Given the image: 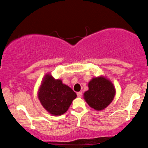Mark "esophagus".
Here are the masks:
<instances>
[{
  "instance_id": "esophagus-1",
  "label": "esophagus",
  "mask_w": 148,
  "mask_h": 148,
  "mask_svg": "<svg viewBox=\"0 0 148 148\" xmlns=\"http://www.w3.org/2000/svg\"><path fill=\"white\" fill-rule=\"evenodd\" d=\"M77 97H81L82 96V92L81 91L77 92Z\"/></svg>"
}]
</instances>
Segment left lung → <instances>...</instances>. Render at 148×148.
Returning <instances> with one entry per match:
<instances>
[{
	"instance_id": "left-lung-1",
	"label": "left lung",
	"mask_w": 148,
	"mask_h": 148,
	"mask_svg": "<svg viewBox=\"0 0 148 148\" xmlns=\"http://www.w3.org/2000/svg\"><path fill=\"white\" fill-rule=\"evenodd\" d=\"M89 89L84 93V99L89 106L101 111L113 101L116 88L112 82L104 76L92 77L88 83Z\"/></svg>"
}]
</instances>
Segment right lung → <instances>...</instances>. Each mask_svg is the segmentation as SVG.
I'll return each mask as SVG.
<instances>
[{
  "label": "right lung",
  "instance_id": "obj_1",
  "mask_svg": "<svg viewBox=\"0 0 148 148\" xmlns=\"http://www.w3.org/2000/svg\"><path fill=\"white\" fill-rule=\"evenodd\" d=\"M38 98L42 106L52 116H59L67 112L77 95L60 79L47 73L38 90Z\"/></svg>",
  "mask_w": 148,
  "mask_h": 148
}]
</instances>
